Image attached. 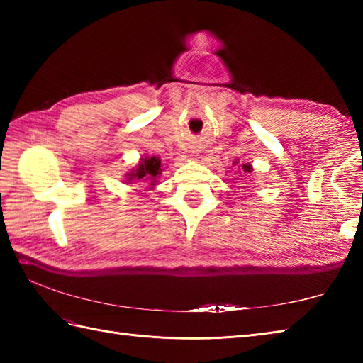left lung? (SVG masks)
Returning <instances> with one entry per match:
<instances>
[{"mask_svg":"<svg viewBox=\"0 0 363 363\" xmlns=\"http://www.w3.org/2000/svg\"><path fill=\"white\" fill-rule=\"evenodd\" d=\"M243 169H245V172H251V167L250 165H243Z\"/></svg>","mask_w":363,"mask_h":363,"instance_id":"8db88e82","label":"left lung"}]
</instances>
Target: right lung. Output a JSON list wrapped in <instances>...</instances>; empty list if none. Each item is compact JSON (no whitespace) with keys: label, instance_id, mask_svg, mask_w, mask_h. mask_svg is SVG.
<instances>
[{"label":"right lung","instance_id":"1","mask_svg":"<svg viewBox=\"0 0 363 363\" xmlns=\"http://www.w3.org/2000/svg\"><path fill=\"white\" fill-rule=\"evenodd\" d=\"M160 160L157 157H146L143 159L140 164H138V168L133 169L128 176L129 181H143V182H156V177L160 174ZM154 186V184H151Z\"/></svg>","mask_w":363,"mask_h":363}]
</instances>
